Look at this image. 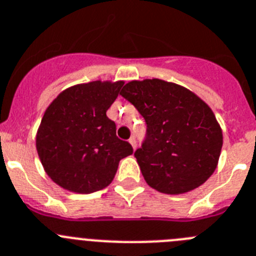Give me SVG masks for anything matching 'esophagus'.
I'll use <instances>...</instances> for the list:
<instances>
[{"label":"esophagus","instance_id":"34e87169","mask_svg":"<svg viewBox=\"0 0 256 256\" xmlns=\"http://www.w3.org/2000/svg\"><path fill=\"white\" fill-rule=\"evenodd\" d=\"M130 144H132L133 150H136V147H137V140H136V137H130Z\"/></svg>","mask_w":256,"mask_h":256}]
</instances>
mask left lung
I'll list each match as a JSON object with an SVG mask.
<instances>
[{
	"instance_id": "left-lung-1",
	"label": "left lung",
	"mask_w": 256,
	"mask_h": 256,
	"mask_svg": "<svg viewBox=\"0 0 256 256\" xmlns=\"http://www.w3.org/2000/svg\"><path fill=\"white\" fill-rule=\"evenodd\" d=\"M120 95L146 120V138L134 157L147 184L182 194L207 182L224 144L212 109L190 90L158 78L128 82Z\"/></svg>"
}]
</instances>
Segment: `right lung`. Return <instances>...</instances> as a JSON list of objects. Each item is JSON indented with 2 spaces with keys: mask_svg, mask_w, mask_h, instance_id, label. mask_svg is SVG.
<instances>
[{
  "mask_svg": "<svg viewBox=\"0 0 256 256\" xmlns=\"http://www.w3.org/2000/svg\"><path fill=\"white\" fill-rule=\"evenodd\" d=\"M123 81H92L66 88L46 108L36 133V151L56 184L88 194L112 182L119 161L133 154L116 137L106 110L116 102Z\"/></svg>",
  "mask_w": 256,
  "mask_h": 256,
  "instance_id": "right-lung-1",
  "label": "right lung"
}]
</instances>
